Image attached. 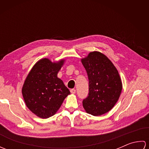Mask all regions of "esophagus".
<instances>
[{"mask_svg":"<svg viewBox=\"0 0 149 149\" xmlns=\"http://www.w3.org/2000/svg\"><path fill=\"white\" fill-rule=\"evenodd\" d=\"M70 92L72 94H74V93H75V92H76V90H75V89H71L70 90Z\"/></svg>","mask_w":149,"mask_h":149,"instance_id":"esophagus-1","label":"esophagus"}]
</instances>
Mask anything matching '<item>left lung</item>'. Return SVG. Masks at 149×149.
<instances>
[{
    "mask_svg": "<svg viewBox=\"0 0 149 149\" xmlns=\"http://www.w3.org/2000/svg\"><path fill=\"white\" fill-rule=\"evenodd\" d=\"M81 62L89 80V93L83 106L91 115H104L113 108L121 93L118 72L107 56L97 51L90 52Z\"/></svg>",
    "mask_w": 149,
    "mask_h": 149,
    "instance_id": "left-lung-1",
    "label": "left lung"
}]
</instances>
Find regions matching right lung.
Here are the masks:
<instances>
[{
    "label": "right lung",
    "mask_w": 149,
    "mask_h": 149,
    "mask_svg": "<svg viewBox=\"0 0 149 149\" xmlns=\"http://www.w3.org/2000/svg\"><path fill=\"white\" fill-rule=\"evenodd\" d=\"M61 59L52 63L47 58L33 66L22 87V95L27 107L40 118L55 115L63 100L70 94L58 73L64 63Z\"/></svg>",
    "instance_id": "add662e5"
}]
</instances>
